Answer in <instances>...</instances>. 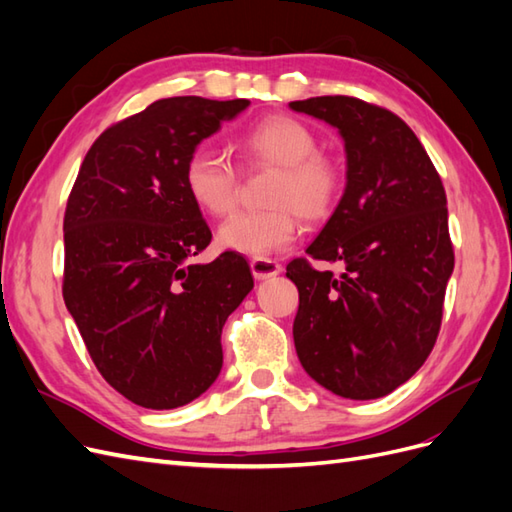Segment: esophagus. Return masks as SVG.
<instances>
[{"label":"esophagus","mask_w":512,"mask_h":512,"mask_svg":"<svg viewBox=\"0 0 512 512\" xmlns=\"http://www.w3.org/2000/svg\"><path fill=\"white\" fill-rule=\"evenodd\" d=\"M252 273L256 280H269V277H275L282 273V265L280 262H275L271 258H256L250 262Z\"/></svg>","instance_id":"34e87169"}]
</instances>
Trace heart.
Listing matches in <instances>:
<instances>
[{
	"instance_id": "obj_1",
	"label": "heart",
	"mask_w": 512,
	"mask_h": 512,
	"mask_svg": "<svg viewBox=\"0 0 512 512\" xmlns=\"http://www.w3.org/2000/svg\"><path fill=\"white\" fill-rule=\"evenodd\" d=\"M235 149L247 164L280 168V177L267 198L273 209L235 213L220 226L222 250L267 258L297 241V213L307 222H320L333 211L342 192V170L316 151L318 138L303 121L269 115L243 130ZM183 185L192 203L209 215H226L237 203V170L205 147L194 149L185 160Z\"/></svg>"
}]
</instances>
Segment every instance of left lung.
<instances>
[{
  "instance_id": "obj_1",
  "label": "left lung",
  "mask_w": 512,
  "mask_h": 512,
  "mask_svg": "<svg viewBox=\"0 0 512 512\" xmlns=\"http://www.w3.org/2000/svg\"><path fill=\"white\" fill-rule=\"evenodd\" d=\"M344 141L346 188L318 237L316 271L292 260L294 348L307 376L346 399H378L410 380L436 344L455 267L446 194L416 134L386 108L348 96L288 104Z\"/></svg>"
}]
</instances>
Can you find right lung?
I'll list each match as a JSON object with an SVG mask.
<instances>
[{
  "label": "right lung",
  "mask_w": 512,
  "mask_h": 512,
  "mask_svg": "<svg viewBox=\"0 0 512 512\" xmlns=\"http://www.w3.org/2000/svg\"><path fill=\"white\" fill-rule=\"evenodd\" d=\"M250 100L166 98L98 136L64 218V301L104 380L173 410L224 363L222 327L254 288L241 254L192 262L211 241L183 185L190 153Z\"/></svg>",
  "instance_id": "1"
}]
</instances>
